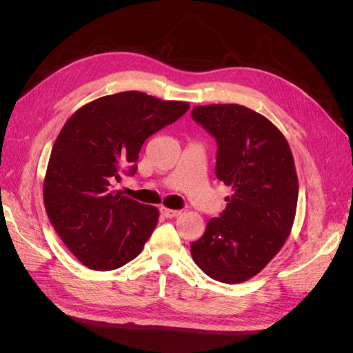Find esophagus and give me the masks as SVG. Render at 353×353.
I'll use <instances>...</instances> for the list:
<instances>
[{
    "label": "esophagus",
    "instance_id": "esophagus-1",
    "mask_svg": "<svg viewBox=\"0 0 353 353\" xmlns=\"http://www.w3.org/2000/svg\"><path fill=\"white\" fill-rule=\"evenodd\" d=\"M160 215L165 218H176L181 215V210H174V209H168L165 206L160 208Z\"/></svg>",
    "mask_w": 353,
    "mask_h": 353
}]
</instances>
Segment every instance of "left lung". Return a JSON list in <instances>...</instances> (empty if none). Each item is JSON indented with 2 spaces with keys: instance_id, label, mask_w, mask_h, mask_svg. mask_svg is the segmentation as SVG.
Here are the masks:
<instances>
[{
  "instance_id": "obj_1",
  "label": "left lung",
  "mask_w": 353,
  "mask_h": 353,
  "mask_svg": "<svg viewBox=\"0 0 353 353\" xmlns=\"http://www.w3.org/2000/svg\"><path fill=\"white\" fill-rule=\"evenodd\" d=\"M191 117L216 140L215 174L232 188L225 210L191 243V256L210 279L243 283L290 236L299 196L293 154L279 128L244 105H197Z\"/></svg>"
}]
</instances>
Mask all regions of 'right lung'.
Here are the masks:
<instances>
[{
    "label": "right lung",
    "mask_w": 353,
    "mask_h": 353,
    "mask_svg": "<svg viewBox=\"0 0 353 353\" xmlns=\"http://www.w3.org/2000/svg\"><path fill=\"white\" fill-rule=\"evenodd\" d=\"M185 101L140 91L100 97L74 112L52 145L44 205L59 237L90 270L112 271L141 253L159 219L154 206L114 193L134 175L148 137L178 121Z\"/></svg>",
    "instance_id": "add662e5"
}]
</instances>
